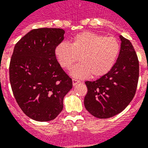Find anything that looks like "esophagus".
Here are the masks:
<instances>
[{
	"mask_svg": "<svg viewBox=\"0 0 148 148\" xmlns=\"http://www.w3.org/2000/svg\"><path fill=\"white\" fill-rule=\"evenodd\" d=\"M72 82H73V86H76V85L77 84V83H79L80 81H79V79H76V78H73Z\"/></svg>",
	"mask_w": 148,
	"mask_h": 148,
	"instance_id": "obj_1",
	"label": "esophagus"
}]
</instances>
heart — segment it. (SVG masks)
Returning a JSON list of instances; mask_svg holds the SVG:
<instances>
[{"label":"heart","mask_w":148,"mask_h":148,"mask_svg":"<svg viewBox=\"0 0 148 148\" xmlns=\"http://www.w3.org/2000/svg\"><path fill=\"white\" fill-rule=\"evenodd\" d=\"M120 51V45L115 38L105 37L92 32H82L74 36L71 43L62 42L56 46L55 55L62 68L74 66L71 74L83 78L90 75L99 77L111 70Z\"/></svg>","instance_id":"1"}]
</instances>
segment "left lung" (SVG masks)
<instances>
[{
    "label": "left lung",
    "mask_w": 148,
    "mask_h": 148,
    "mask_svg": "<svg viewBox=\"0 0 148 148\" xmlns=\"http://www.w3.org/2000/svg\"><path fill=\"white\" fill-rule=\"evenodd\" d=\"M120 53L111 70L95 81H86L85 107L98 119H109L120 113L135 96L139 76V63L134 47L120 36Z\"/></svg>",
    "instance_id": "1"
}]
</instances>
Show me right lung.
I'll list each match as a JSON object with an SVG mask.
<instances>
[{
	"label": "right lung",
	"mask_w": 148,
	"mask_h": 148,
	"mask_svg": "<svg viewBox=\"0 0 148 148\" xmlns=\"http://www.w3.org/2000/svg\"><path fill=\"white\" fill-rule=\"evenodd\" d=\"M60 28H38L16 43L10 63V81L21 110L37 121L56 119L72 79L56 60L55 49L64 39Z\"/></svg>",
	"instance_id": "right-lung-1"
}]
</instances>
